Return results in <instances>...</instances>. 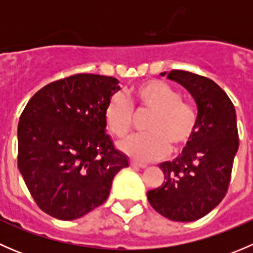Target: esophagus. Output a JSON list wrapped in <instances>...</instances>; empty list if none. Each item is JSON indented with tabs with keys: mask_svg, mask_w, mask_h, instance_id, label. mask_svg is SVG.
<instances>
[{
	"mask_svg": "<svg viewBox=\"0 0 253 253\" xmlns=\"http://www.w3.org/2000/svg\"><path fill=\"white\" fill-rule=\"evenodd\" d=\"M129 165H131L132 168H139V169H145L147 168V165L145 164H139V163H136V162H129Z\"/></svg>",
	"mask_w": 253,
	"mask_h": 253,
	"instance_id": "esophagus-1",
	"label": "esophagus"
}]
</instances>
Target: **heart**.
<instances>
[{"instance_id": "b5f03b06", "label": "heart", "mask_w": 253, "mask_h": 253, "mask_svg": "<svg viewBox=\"0 0 253 253\" xmlns=\"http://www.w3.org/2000/svg\"><path fill=\"white\" fill-rule=\"evenodd\" d=\"M132 105L136 112H152L145 125L148 133L129 137L120 143V149L139 163L153 162L169 152L182 150L195 136L198 114L180 93L162 81H148L132 90ZM122 94H115L104 110L108 131L124 138L133 127L134 112Z\"/></svg>"}]
</instances>
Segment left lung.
<instances>
[{
	"label": "left lung",
	"mask_w": 253,
	"mask_h": 253,
	"mask_svg": "<svg viewBox=\"0 0 253 253\" xmlns=\"http://www.w3.org/2000/svg\"><path fill=\"white\" fill-rule=\"evenodd\" d=\"M168 78L185 86L193 96L198 124L182 153L172 162L159 165L165 181L148 191L147 197L165 218L193 221L215 208L228 192L239 149L236 112L225 91L211 79L181 70L170 71Z\"/></svg>",
	"instance_id": "1"
}]
</instances>
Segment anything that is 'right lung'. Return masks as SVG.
<instances>
[{"label":"right lung","instance_id":"1","mask_svg":"<svg viewBox=\"0 0 253 253\" xmlns=\"http://www.w3.org/2000/svg\"><path fill=\"white\" fill-rule=\"evenodd\" d=\"M120 82L79 73L32 96L18 124V168L42 211L73 220L101 206L128 167L106 134L104 110Z\"/></svg>","mask_w":253,"mask_h":253}]
</instances>
